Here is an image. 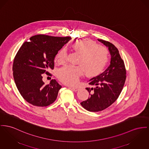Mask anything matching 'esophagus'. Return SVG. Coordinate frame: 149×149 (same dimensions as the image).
<instances>
[{"label": "esophagus", "mask_w": 149, "mask_h": 149, "mask_svg": "<svg viewBox=\"0 0 149 149\" xmlns=\"http://www.w3.org/2000/svg\"><path fill=\"white\" fill-rule=\"evenodd\" d=\"M70 88H71V89L73 91H78L79 90V88H77V87H70Z\"/></svg>", "instance_id": "1"}]
</instances>
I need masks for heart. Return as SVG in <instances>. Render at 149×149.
<instances>
[{"label": "heart", "instance_id": "b5f03b06", "mask_svg": "<svg viewBox=\"0 0 149 149\" xmlns=\"http://www.w3.org/2000/svg\"><path fill=\"white\" fill-rule=\"evenodd\" d=\"M73 47L81 55L79 60V65H67L58 70V79L64 84L76 85L79 77L86 70L89 76H96L100 73L108 61L107 49L91 40H81L75 42ZM68 60V53L65 48H63L57 54L56 62L59 64H64Z\"/></svg>", "mask_w": 149, "mask_h": 149}]
</instances>
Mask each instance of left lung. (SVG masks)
<instances>
[{"instance_id": "1", "label": "left lung", "mask_w": 149, "mask_h": 149, "mask_svg": "<svg viewBox=\"0 0 149 149\" xmlns=\"http://www.w3.org/2000/svg\"><path fill=\"white\" fill-rule=\"evenodd\" d=\"M108 47L111 55L108 68L98 76L90 79L88 83L94 88H86L89 98L80 104L90 112H98L109 107L120 94L126 79V70L119 50L111 43L98 40Z\"/></svg>"}]
</instances>
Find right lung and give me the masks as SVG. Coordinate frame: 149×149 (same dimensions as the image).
I'll list each match as a JSON object with an SVG mask.
<instances>
[{
    "label": "right lung",
    "instance_id": "add662e5",
    "mask_svg": "<svg viewBox=\"0 0 149 149\" xmlns=\"http://www.w3.org/2000/svg\"><path fill=\"white\" fill-rule=\"evenodd\" d=\"M71 38L37 35L25 42L13 63V75L20 94L33 106L46 107L54 103L61 86L55 79L45 85L42 74L53 70L54 59Z\"/></svg>",
    "mask_w": 149,
    "mask_h": 149
}]
</instances>
